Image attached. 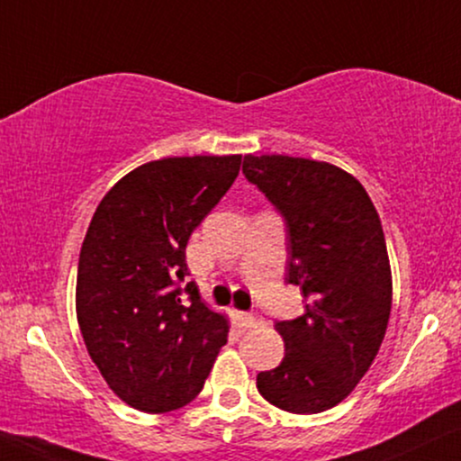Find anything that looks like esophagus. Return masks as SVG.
<instances>
[{
	"label": "esophagus",
	"instance_id": "obj_1",
	"mask_svg": "<svg viewBox=\"0 0 461 461\" xmlns=\"http://www.w3.org/2000/svg\"><path fill=\"white\" fill-rule=\"evenodd\" d=\"M240 321H242L244 328H255V325L259 323V317L255 312H242Z\"/></svg>",
	"mask_w": 461,
	"mask_h": 461
}]
</instances>
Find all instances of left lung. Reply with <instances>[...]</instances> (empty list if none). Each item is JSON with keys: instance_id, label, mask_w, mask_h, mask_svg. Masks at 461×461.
Returning a JSON list of instances; mask_svg holds the SVG:
<instances>
[{"instance_id": "obj_1", "label": "left lung", "mask_w": 461, "mask_h": 461, "mask_svg": "<svg viewBox=\"0 0 461 461\" xmlns=\"http://www.w3.org/2000/svg\"><path fill=\"white\" fill-rule=\"evenodd\" d=\"M242 172L287 223V283L306 312L278 321L285 357L259 372L270 404L314 415L340 404L368 372L392 312V266L381 219L351 174L328 161L244 155Z\"/></svg>"}]
</instances>
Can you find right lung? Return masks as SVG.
<instances>
[{
    "label": "right lung",
    "instance_id": "1",
    "mask_svg": "<svg viewBox=\"0 0 461 461\" xmlns=\"http://www.w3.org/2000/svg\"><path fill=\"white\" fill-rule=\"evenodd\" d=\"M242 155L166 157L125 174L93 214L76 317L93 364L125 404L170 412L202 392L230 321L187 283L191 231L240 172Z\"/></svg>",
    "mask_w": 461,
    "mask_h": 461
}]
</instances>
